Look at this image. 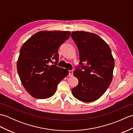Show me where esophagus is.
<instances>
[{
	"mask_svg": "<svg viewBox=\"0 0 133 133\" xmlns=\"http://www.w3.org/2000/svg\"><path fill=\"white\" fill-rule=\"evenodd\" d=\"M69 75L70 76V77H71V76L73 75V70H69Z\"/></svg>",
	"mask_w": 133,
	"mask_h": 133,
	"instance_id": "34e87169",
	"label": "esophagus"
}]
</instances>
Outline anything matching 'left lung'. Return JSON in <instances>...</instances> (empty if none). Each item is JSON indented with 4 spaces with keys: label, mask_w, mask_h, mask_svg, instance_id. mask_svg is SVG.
I'll list each match as a JSON object with an SVG mask.
<instances>
[{
    "label": "left lung",
    "mask_w": 133,
    "mask_h": 133,
    "mask_svg": "<svg viewBox=\"0 0 133 133\" xmlns=\"http://www.w3.org/2000/svg\"><path fill=\"white\" fill-rule=\"evenodd\" d=\"M71 36L78 47L80 61L74 71L78 84L72 93L81 101L94 102L104 94L112 81L114 60L111 51L95 34L78 31L72 32Z\"/></svg>",
    "instance_id": "1"
}]
</instances>
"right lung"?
<instances>
[{
	"mask_svg": "<svg viewBox=\"0 0 133 133\" xmlns=\"http://www.w3.org/2000/svg\"><path fill=\"white\" fill-rule=\"evenodd\" d=\"M70 36L69 31H42L34 34L22 46L17 70L26 91L37 99L55 94L59 83L69 74L67 69L56 66L58 49ZM55 60V65L49 63Z\"/></svg>",
	"mask_w": 133,
	"mask_h": 133,
	"instance_id": "add662e5",
	"label": "right lung"
}]
</instances>
